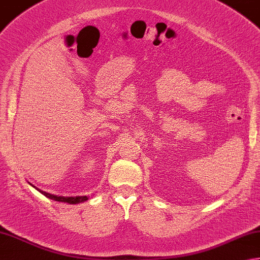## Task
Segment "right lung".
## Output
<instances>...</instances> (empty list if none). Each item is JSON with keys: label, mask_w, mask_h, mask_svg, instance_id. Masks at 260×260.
Wrapping results in <instances>:
<instances>
[{"label": "right lung", "mask_w": 260, "mask_h": 260, "mask_svg": "<svg viewBox=\"0 0 260 260\" xmlns=\"http://www.w3.org/2000/svg\"><path fill=\"white\" fill-rule=\"evenodd\" d=\"M35 187V186H34ZM37 188V187H35ZM39 190L41 194H44L45 197H47L50 200H54L57 201V202H63V203H70V204H77V203H82V202H85V201L88 200L87 197H70V198H65V197H57V195L54 194H49L45 192V190H41L39 188H37Z\"/></svg>", "instance_id": "add662e5"}]
</instances>
